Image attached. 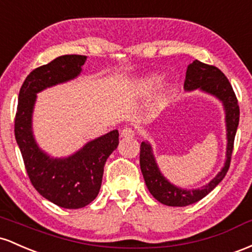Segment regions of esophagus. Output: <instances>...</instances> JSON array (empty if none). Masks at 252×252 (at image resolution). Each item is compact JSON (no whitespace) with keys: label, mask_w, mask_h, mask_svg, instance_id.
Listing matches in <instances>:
<instances>
[{"label":"esophagus","mask_w":252,"mask_h":252,"mask_svg":"<svg viewBox=\"0 0 252 252\" xmlns=\"http://www.w3.org/2000/svg\"><path fill=\"white\" fill-rule=\"evenodd\" d=\"M121 137L123 138H133L134 137V131L129 127H126V128L121 129Z\"/></svg>","instance_id":"esophagus-1"}]
</instances>
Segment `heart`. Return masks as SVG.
Listing matches in <instances>:
<instances>
[{"label": "heart", "instance_id": "heart-1", "mask_svg": "<svg viewBox=\"0 0 252 252\" xmlns=\"http://www.w3.org/2000/svg\"><path fill=\"white\" fill-rule=\"evenodd\" d=\"M159 82H160V76L158 75L148 76V77L143 78V80L139 82V84H138V89H139L140 92H146V90H150L154 88V87H156Z\"/></svg>", "mask_w": 252, "mask_h": 252}]
</instances>
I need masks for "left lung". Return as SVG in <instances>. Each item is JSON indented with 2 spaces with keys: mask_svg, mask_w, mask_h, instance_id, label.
I'll use <instances>...</instances> for the list:
<instances>
[{
  "mask_svg": "<svg viewBox=\"0 0 252 252\" xmlns=\"http://www.w3.org/2000/svg\"><path fill=\"white\" fill-rule=\"evenodd\" d=\"M185 89L187 92L200 89L203 93L216 96L221 101L225 109L226 123V160L222 169L208 185L197 189H182L169 182L160 172L154 156L152 148L148 141L140 144V169L145 180L146 187L155 199L160 203L172 207H183L203 199L221 182L228 171L231 156L233 151L234 137L239 124V106L232 86L226 76L213 65L194 61L189 64L186 72Z\"/></svg>",
  "mask_w": 252,
  "mask_h": 252,
  "instance_id": "obj_1",
  "label": "left lung"
}]
</instances>
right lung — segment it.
<instances>
[{
    "instance_id": "1",
    "label": "right lung",
    "mask_w": 252,
    "mask_h": 252,
    "mask_svg": "<svg viewBox=\"0 0 252 252\" xmlns=\"http://www.w3.org/2000/svg\"><path fill=\"white\" fill-rule=\"evenodd\" d=\"M86 59V56L65 55L33 70L20 89L14 126L16 143L33 187L45 199L69 210L86 207L97 196L104 163L119 145V132L113 129L88 141L69 157L53 158L36 144L32 117L36 94L77 77Z\"/></svg>"
}]
</instances>
